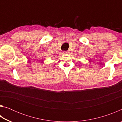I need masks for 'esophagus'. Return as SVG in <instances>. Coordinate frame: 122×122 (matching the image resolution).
<instances>
[{
  "label": "esophagus",
  "instance_id": "34e87169",
  "mask_svg": "<svg viewBox=\"0 0 122 122\" xmlns=\"http://www.w3.org/2000/svg\"><path fill=\"white\" fill-rule=\"evenodd\" d=\"M68 51H63V54H68Z\"/></svg>",
  "mask_w": 122,
  "mask_h": 122
}]
</instances>
